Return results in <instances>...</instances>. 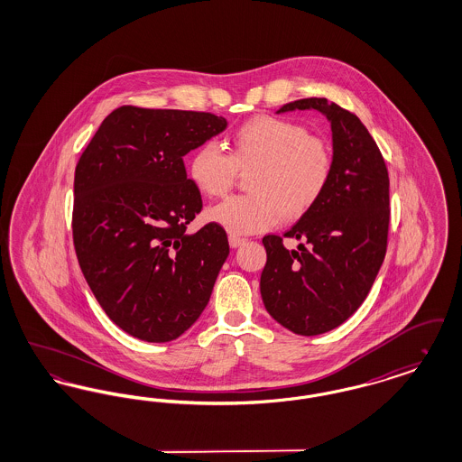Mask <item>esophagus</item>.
I'll list each match as a JSON object with an SVG mask.
<instances>
[{"label": "esophagus", "instance_id": "obj_1", "mask_svg": "<svg viewBox=\"0 0 462 462\" xmlns=\"http://www.w3.org/2000/svg\"><path fill=\"white\" fill-rule=\"evenodd\" d=\"M245 241H247V239H244L241 236H234V234L228 236V242H230L232 247H239L242 244H245Z\"/></svg>", "mask_w": 462, "mask_h": 462}]
</instances>
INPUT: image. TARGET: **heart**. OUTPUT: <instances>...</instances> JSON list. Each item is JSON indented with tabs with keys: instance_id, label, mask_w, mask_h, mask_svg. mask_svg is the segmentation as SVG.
<instances>
[{
	"instance_id": "b5f03b06",
	"label": "heart",
	"mask_w": 462,
	"mask_h": 462,
	"mask_svg": "<svg viewBox=\"0 0 462 462\" xmlns=\"http://www.w3.org/2000/svg\"><path fill=\"white\" fill-rule=\"evenodd\" d=\"M329 142L301 123L258 116L228 136V154L202 143L189 159V178L208 198H223L239 171H251V194L234 196L209 209V218L230 234H256L286 218L307 215L324 198L332 178Z\"/></svg>"
}]
</instances>
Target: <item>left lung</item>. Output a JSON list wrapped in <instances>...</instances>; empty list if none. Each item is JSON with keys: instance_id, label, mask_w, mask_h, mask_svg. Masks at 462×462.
Masks as SVG:
<instances>
[{"instance_id": "1", "label": "left lung", "mask_w": 462, "mask_h": 462, "mask_svg": "<svg viewBox=\"0 0 462 462\" xmlns=\"http://www.w3.org/2000/svg\"><path fill=\"white\" fill-rule=\"evenodd\" d=\"M315 109L332 130V178L324 198L281 236H264L260 291L286 329L317 336L341 326L367 298L388 247L390 178L362 121L328 98H301L277 112ZM301 240L289 252L283 237Z\"/></svg>"}]
</instances>
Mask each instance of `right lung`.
<instances>
[{"label":"right lung","mask_w":462,"mask_h":462,"mask_svg":"<svg viewBox=\"0 0 462 462\" xmlns=\"http://www.w3.org/2000/svg\"><path fill=\"white\" fill-rule=\"evenodd\" d=\"M225 128L211 112L123 106L78 161L76 256L100 307L133 337L173 341L211 298L230 247L215 221L187 234L202 199L183 155Z\"/></svg>","instance_id":"add662e5"}]
</instances>
